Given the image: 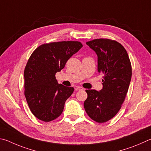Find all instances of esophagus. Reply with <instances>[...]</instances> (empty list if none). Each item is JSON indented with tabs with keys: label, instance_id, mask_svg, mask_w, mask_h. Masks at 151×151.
I'll list each match as a JSON object with an SVG mask.
<instances>
[{
	"label": "esophagus",
	"instance_id": "34e87169",
	"mask_svg": "<svg viewBox=\"0 0 151 151\" xmlns=\"http://www.w3.org/2000/svg\"><path fill=\"white\" fill-rule=\"evenodd\" d=\"M76 89H77V90H78V91H80V90H83V88H81V87H80V86H78V87H76Z\"/></svg>",
	"mask_w": 151,
	"mask_h": 151
}]
</instances>
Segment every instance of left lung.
Listing matches in <instances>:
<instances>
[{"label":"left lung","mask_w":151,"mask_h":151,"mask_svg":"<svg viewBox=\"0 0 151 151\" xmlns=\"http://www.w3.org/2000/svg\"><path fill=\"white\" fill-rule=\"evenodd\" d=\"M97 55V70L104 74L103 89H88L84 108L91 119L102 123L117 115L125 101L132 76L127 52L113 40L95 39L86 42Z\"/></svg>","instance_id":"obj_1"}]
</instances>
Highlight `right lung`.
<instances>
[{"label": "right lung", "instance_id": "add662e5", "mask_svg": "<svg viewBox=\"0 0 151 151\" xmlns=\"http://www.w3.org/2000/svg\"><path fill=\"white\" fill-rule=\"evenodd\" d=\"M82 46L78 41L50 42L38 46L29 58L24 71V96L38 119L49 122L62 113L74 88L58 84L55 75Z\"/></svg>", "mask_w": 151, "mask_h": 151}]
</instances>
